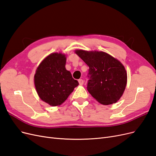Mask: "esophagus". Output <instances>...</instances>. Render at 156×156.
<instances>
[{"instance_id": "obj_1", "label": "esophagus", "mask_w": 156, "mask_h": 156, "mask_svg": "<svg viewBox=\"0 0 156 156\" xmlns=\"http://www.w3.org/2000/svg\"><path fill=\"white\" fill-rule=\"evenodd\" d=\"M79 83L80 85H83V84H84V80H83L82 79H79Z\"/></svg>"}]
</instances>
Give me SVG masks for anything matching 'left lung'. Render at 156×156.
<instances>
[{"instance_id":"obj_1","label":"left lung","mask_w":156,"mask_h":156,"mask_svg":"<svg viewBox=\"0 0 156 156\" xmlns=\"http://www.w3.org/2000/svg\"><path fill=\"white\" fill-rule=\"evenodd\" d=\"M75 53L89 67L87 88L92 96L103 105L119 100L127 83L122 63L104 52L77 50Z\"/></svg>"}]
</instances>
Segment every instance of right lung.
<instances>
[{
	"label": "right lung",
	"mask_w": 156,
	"mask_h": 156,
	"mask_svg": "<svg viewBox=\"0 0 156 156\" xmlns=\"http://www.w3.org/2000/svg\"><path fill=\"white\" fill-rule=\"evenodd\" d=\"M66 58L62 53H53L42 61L36 69L34 84L41 100L51 106L60 105L79 85L65 68Z\"/></svg>",
	"instance_id": "right-lung-1"
}]
</instances>
